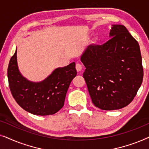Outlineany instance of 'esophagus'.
Wrapping results in <instances>:
<instances>
[{
	"label": "esophagus",
	"instance_id": "obj_1",
	"mask_svg": "<svg viewBox=\"0 0 149 149\" xmlns=\"http://www.w3.org/2000/svg\"><path fill=\"white\" fill-rule=\"evenodd\" d=\"M82 68H83L82 64H79V63H77V64H76V69H77V70L78 71V72H79V71H81V70H82Z\"/></svg>",
	"mask_w": 149,
	"mask_h": 149
}]
</instances>
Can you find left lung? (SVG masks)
I'll return each instance as SVG.
<instances>
[{
  "label": "left lung",
  "mask_w": 149,
  "mask_h": 149,
  "mask_svg": "<svg viewBox=\"0 0 149 149\" xmlns=\"http://www.w3.org/2000/svg\"><path fill=\"white\" fill-rule=\"evenodd\" d=\"M110 36L102 45H89L81 58L92 102L105 111L121 109L131 103L144 74L139 44L127 28L113 25Z\"/></svg>",
  "instance_id": "1"
}]
</instances>
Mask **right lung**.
Instances as JSON below:
<instances>
[{"instance_id":"right-lung-1","label":"right lung","mask_w":149,"mask_h":149,"mask_svg":"<svg viewBox=\"0 0 149 149\" xmlns=\"http://www.w3.org/2000/svg\"><path fill=\"white\" fill-rule=\"evenodd\" d=\"M77 74L75 63L72 62L56 69L42 82H30L18 70L17 51L7 70L10 91L16 102L28 113L40 116L54 115L62 109L69 85Z\"/></svg>"}]
</instances>
